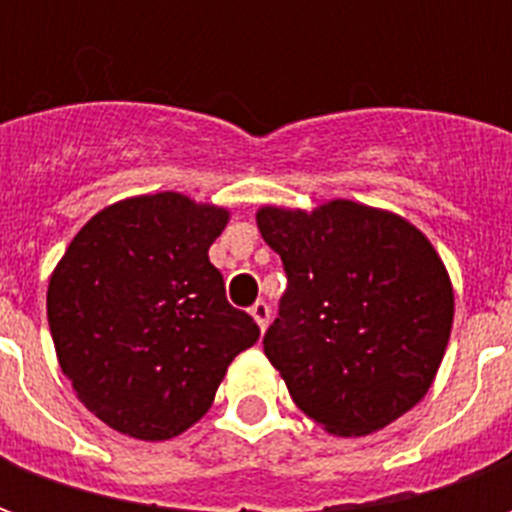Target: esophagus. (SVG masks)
<instances>
[{
    "instance_id": "34e87169",
    "label": "esophagus",
    "mask_w": 512,
    "mask_h": 512,
    "mask_svg": "<svg viewBox=\"0 0 512 512\" xmlns=\"http://www.w3.org/2000/svg\"><path fill=\"white\" fill-rule=\"evenodd\" d=\"M249 312H252V318H255L257 326H260V332H266L268 321H271V310H268L266 301H257L255 307H252Z\"/></svg>"
}]
</instances>
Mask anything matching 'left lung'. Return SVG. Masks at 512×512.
<instances>
[{
  "instance_id": "8db88e82",
  "label": "left lung",
  "mask_w": 512,
  "mask_h": 512,
  "mask_svg": "<svg viewBox=\"0 0 512 512\" xmlns=\"http://www.w3.org/2000/svg\"><path fill=\"white\" fill-rule=\"evenodd\" d=\"M255 219L288 274L263 351L293 403L345 439L417 406L455 315L450 274L425 233L354 200L263 205Z\"/></svg>"
}]
</instances>
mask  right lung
Returning a JSON list of instances; mask_svg holds the SVG:
<instances>
[{
  "label": "right lung",
  "mask_w": 512,
  "mask_h": 512,
  "mask_svg": "<svg viewBox=\"0 0 512 512\" xmlns=\"http://www.w3.org/2000/svg\"><path fill=\"white\" fill-rule=\"evenodd\" d=\"M230 211L180 191L112 202L84 224L46 293L60 370L87 411L139 441H167L213 406L260 329L224 296L208 249Z\"/></svg>",
  "instance_id": "1"
}]
</instances>
